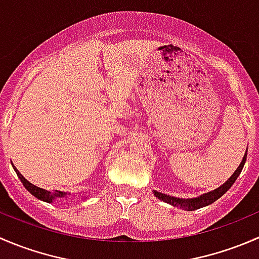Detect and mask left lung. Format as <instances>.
<instances>
[{"instance_id": "8db88e82", "label": "left lung", "mask_w": 259, "mask_h": 259, "mask_svg": "<svg viewBox=\"0 0 259 259\" xmlns=\"http://www.w3.org/2000/svg\"><path fill=\"white\" fill-rule=\"evenodd\" d=\"M247 151H248V149L245 150L244 156H243L241 164H239V166L237 168V170L234 171L231 177H229V179L227 180L226 183H223L221 187H218L217 189L211 190V192L204 193V194L199 195V197H195V198H187V199H185V198H178V197H173V195L164 194V193L156 192V190H154L153 192L154 195H155L158 199L163 200V202L168 203V204L173 205V207L183 208V209H185V210H195V209H199V208L207 207V205H209V204H211V203L215 202V200H218L222 195L226 194V193L228 192L229 188L234 184V182H236L237 178L239 177V174H241L243 166H244V164H245V160H247Z\"/></svg>"}]
</instances>
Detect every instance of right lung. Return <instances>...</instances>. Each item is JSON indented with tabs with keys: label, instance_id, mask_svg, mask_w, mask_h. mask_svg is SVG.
I'll return each mask as SVG.
<instances>
[{
	"label": "right lung",
	"instance_id": "add662e5",
	"mask_svg": "<svg viewBox=\"0 0 259 259\" xmlns=\"http://www.w3.org/2000/svg\"><path fill=\"white\" fill-rule=\"evenodd\" d=\"M12 166H14L15 171H16L17 177L20 178L21 183L23 184V187L26 188V189L28 190V192L31 193L32 195H35L37 199L40 200H44V202L46 203H54L56 199H61V198H67L69 195H71V193H66V192H60V190H55V192H50V190H46V189H42V188H38L36 187V185H33L32 183L28 182L27 179L25 178V177L22 176V174L20 173V171L17 170L16 166L12 164ZM88 197H83V199H86Z\"/></svg>",
	"mask_w": 259,
	"mask_h": 259
}]
</instances>
